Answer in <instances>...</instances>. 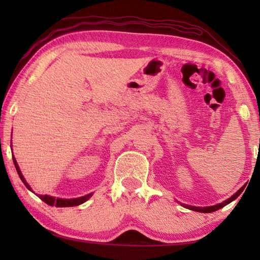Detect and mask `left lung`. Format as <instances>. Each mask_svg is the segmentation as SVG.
Returning a JSON list of instances; mask_svg holds the SVG:
<instances>
[{"mask_svg": "<svg viewBox=\"0 0 260 260\" xmlns=\"http://www.w3.org/2000/svg\"><path fill=\"white\" fill-rule=\"evenodd\" d=\"M243 190V189H240L239 191H237L236 193H234V195H233L231 199H228V200H226L225 202H222V203H220V204H217V205H213V206H206V208H199V206H191V205H186V204H182L184 208H187V209H189V210H192V211H196V212H203V213H210V212H214V211H217V210H219V209H221V208H223V206L225 205H227V204H230L231 202H233L234 200H236L237 197L240 196V193H241V191Z\"/></svg>", "mask_w": 260, "mask_h": 260, "instance_id": "8db88e82", "label": "left lung"}]
</instances>
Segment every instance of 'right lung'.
I'll return each instance as SVG.
<instances>
[{
	"label": "right lung",
	"instance_id": "obj_1",
	"mask_svg": "<svg viewBox=\"0 0 260 260\" xmlns=\"http://www.w3.org/2000/svg\"><path fill=\"white\" fill-rule=\"evenodd\" d=\"M12 159H14V164H15V167H16V170H17V173H18L20 180L24 182L26 188L29 189V190H32V189H30V187L27 184V182L25 181L23 174H21L20 170H19V166H18V164H17V161L15 159V157H12ZM91 195H93V193H88V195H86V196L79 197V199H73V200L55 199V197H51V196H48V195H40L39 197H40V199L43 202H45V203H47L48 205H55V206H57V208H68V206H77V205H80L82 203H85V202L88 199H90Z\"/></svg>",
	"mask_w": 260,
	"mask_h": 260
}]
</instances>
